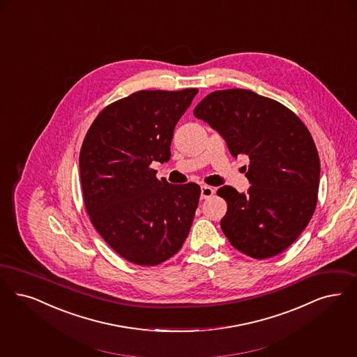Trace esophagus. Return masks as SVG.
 Returning a JSON list of instances; mask_svg holds the SVG:
<instances>
[{
    "label": "esophagus",
    "mask_w": 357,
    "mask_h": 357,
    "mask_svg": "<svg viewBox=\"0 0 357 357\" xmlns=\"http://www.w3.org/2000/svg\"><path fill=\"white\" fill-rule=\"evenodd\" d=\"M214 188L210 185H204L200 187V198L202 199H208L214 195Z\"/></svg>",
    "instance_id": "obj_1"
}]
</instances>
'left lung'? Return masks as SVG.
Returning a JSON list of instances; mask_svg holds the SVG:
<instances>
[{"mask_svg": "<svg viewBox=\"0 0 357 357\" xmlns=\"http://www.w3.org/2000/svg\"><path fill=\"white\" fill-rule=\"evenodd\" d=\"M194 115L220 132L234 157L250 158L248 194L218 190L227 202L220 227L229 243L255 259L283 252L317 203L320 159L310 130L280 102L245 89L208 94Z\"/></svg>", "mask_w": 357, "mask_h": 357, "instance_id": "1", "label": "left lung"}]
</instances>
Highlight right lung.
<instances>
[{"instance_id": "add662e5", "label": "right lung", "mask_w": 357, "mask_h": 357, "mask_svg": "<svg viewBox=\"0 0 357 357\" xmlns=\"http://www.w3.org/2000/svg\"><path fill=\"white\" fill-rule=\"evenodd\" d=\"M198 89L139 90L107 105L86 132L79 174L91 225L119 257L153 267L183 245L198 207L197 183L160 181L174 128Z\"/></svg>"}]
</instances>
